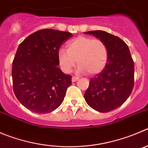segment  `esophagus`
<instances>
[{
	"mask_svg": "<svg viewBox=\"0 0 148 148\" xmlns=\"http://www.w3.org/2000/svg\"><path fill=\"white\" fill-rule=\"evenodd\" d=\"M78 79H79V77H72V78H71V81H72L73 82H76V81L78 80Z\"/></svg>",
	"mask_w": 148,
	"mask_h": 148,
	"instance_id": "34e87169",
	"label": "esophagus"
}]
</instances>
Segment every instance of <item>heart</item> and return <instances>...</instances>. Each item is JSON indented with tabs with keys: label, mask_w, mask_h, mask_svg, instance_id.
Masks as SVG:
<instances>
[{
	"label": "heart",
	"mask_w": 148,
	"mask_h": 148,
	"mask_svg": "<svg viewBox=\"0 0 148 148\" xmlns=\"http://www.w3.org/2000/svg\"><path fill=\"white\" fill-rule=\"evenodd\" d=\"M66 48L60 49L58 53L59 65L65 73L72 71L76 60L79 72L91 75L100 73L108 62V48L102 40L80 36L69 41Z\"/></svg>",
	"instance_id": "heart-1"
}]
</instances>
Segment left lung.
I'll return each mask as SVG.
<instances>
[{
    "label": "left lung",
    "instance_id": "8db88e82",
    "mask_svg": "<svg viewBox=\"0 0 148 148\" xmlns=\"http://www.w3.org/2000/svg\"><path fill=\"white\" fill-rule=\"evenodd\" d=\"M92 34L104 41L109 60L100 73L90 79L84 97L88 105L100 112H107L121 107L131 95L134 85V65L128 45L119 37L103 30Z\"/></svg>",
    "mask_w": 148,
    "mask_h": 148
}]
</instances>
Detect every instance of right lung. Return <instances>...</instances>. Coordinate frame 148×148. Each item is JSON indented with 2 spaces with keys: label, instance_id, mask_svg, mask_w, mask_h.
<instances>
[{
  "label": "right lung",
  "instance_id": "obj_1",
  "mask_svg": "<svg viewBox=\"0 0 148 148\" xmlns=\"http://www.w3.org/2000/svg\"><path fill=\"white\" fill-rule=\"evenodd\" d=\"M71 36V33L42 29L30 34L18 47L12 71L14 93L30 111L50 112L63 101L71 76L58 67V53Z\"/></svg>",
  "mask_w": 148,
  "mask_h": 148
}]
</instances>
